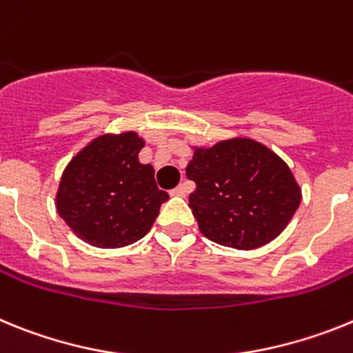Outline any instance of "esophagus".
Here are the masks:
<instances>
[{"label":"esophagus","instance_id":"1","mask_svg":"<svg viewBox=\"0 0 353 353\" xmlns=\"http://www.w3.org/2000/svg\"><path fill=\"white\" fill-rule=\"evenodd\" d=\"M170 194L176 195V197H185V195H186V185H179L177 188H174Z\"/></svg>","mask_w":353,"mask_h":353}]
</instances>
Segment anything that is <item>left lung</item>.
I'll return each instance as SVG.
<instances>
[{
    "label": "left lung",
    "instance_id": "1",
    "mask_svg": "<svg viewBox=\"0 0 353 353\" xmlns=\"http://www.w3.org/2000/svg\"><path fill=\"white\" fill-rule=\"evenodd\" d=\"M192 149L186 176L197 186L188 206L202 234L223 247L252 250L286 229L302 190L281 156L243 137Z\"/></svg>",
    "mask_w": 353,
    "mask_h": 353
}]
</instances>
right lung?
Listing matches in <instances>:
<instances>
[{"instance_id":"1","label":"right lung","mask_w":353,"mask_h":353,"mask_svg":"<svg viewBox=\"0 0 353 353\" xmlns=\"http://www.w3.org/2000/svg\"><path fill=\"white\" fill-rule=\"evenodd\" d=\"M145 140L137 131L96 137L70 159L58 185V214L97 249H121L151 231L168 199L152 165L140 163Z\"/></svg>"}]
</instances>
